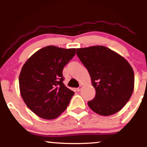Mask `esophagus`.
I'll use <instances>...</instances> for the list:
<instances>
[{
  "label": "esophagus",
  "mask_w": 147,
  "mask_h": 147,
  "mask_svg": "<svg viewBox=\"0 0 147 147\" xmlns=\"http://www.w3.org/2000/svg\"><path fill=\"white\" fill-rule=\"evenodd\" d=\"M82 85H80V86H79L77 88V90L78 91V92H79V91H80L81 90H82Z\"/></svg>",
  "instance_id": "34e87169"
}]
</instances>
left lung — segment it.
<instances>
[{"label":"left lung","mask_w":147,"mask_h":147,"mask_svg":"<svg viewBox=\"0 0 147 147\" xmlns=\"http://www.w3.org/2000/svg\"><path fill=\"white\" fill-rule=\"evenodd\" d=\"M77 55L90 74L95 98L91 110L103 116L113 115L126 105L134 89V72L124 57L102 45L77 48Z\"/></svg>","instance_id":"obj_1"}]
</instances>
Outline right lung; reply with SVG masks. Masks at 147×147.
I'll return each mask as SVG.
<instances>
[{"mask_svg": "<svg viewBox=\"0 0 147 147\" xmlns=\"http://www.w3.org/2000/svg\"><path fill=\"white\" fill-rule=\"evenodd\" d=\"M75 48L48 45L27 60L19 75L21 95L38 117L57 118L67 109L75 92L63 83V68L75 55Z\"/></svg>", "mask_w": 147, "mask_h": 147, "instance_id": "right-lung-1", "label": "right lung"}]
</instances>
